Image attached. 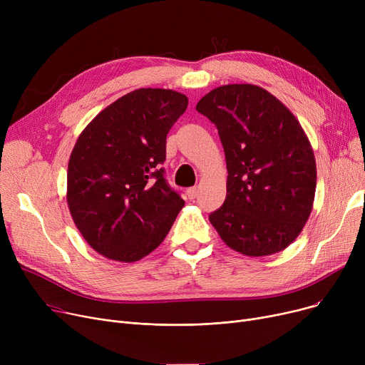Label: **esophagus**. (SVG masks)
I'll return each mask as SVG.
<instances>
[{
  "label": "esophagus",
  "instance_id": "esophagus-1",
  "mask_svg": "<svg viewBox=\"0 0 365 365\" xmlns=\"http://www.w3.org/2000/svg\"><path fill=\"white\" fill-rule=\"evenodd\" d=\"M186 194H187V197H189L190 200L197 198V195H198V187H197V186H194V187H189V189L186 190Z\"/></svg>",
  "mask_w": 365,
  "mask_h": 365
}]
</instances>
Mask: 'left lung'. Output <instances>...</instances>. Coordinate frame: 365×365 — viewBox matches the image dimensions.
Instances as JSON below:
<instances>
[{"label":"left lung","instance_id":"left-lung-1","mask_svg":"<svg viewBox=\"0 0 365 365\" xmlns=\"http://www.w3.org/2000/svg\"><path fill=\"white\" fill-rule=\"evenodd\" d=\"M197 110L217 127L227 168L226 200L210 222L241 255L284 250L309 219L317 187L314 150L302 125L253 84L217 87Z\"/></svg>","mask_w":365,"mask_h":365}]
</instances>
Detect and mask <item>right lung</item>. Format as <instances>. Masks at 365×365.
<instances>
[{
	"mask_svg": "<svg viewBox=\"0 0 365 365\" xmlns=\"http://www.w3.org/2000/svg\"><path fill=\"white\" fill-rule=\"evenodd\" d=\"M187 98L139 88L105 108L80 134L68 164V205L99 255L138 262L164 241L185 201L164 178L165 139Z\"/></svg>",
	"mask_w": 365,
	"mask_h": 365,
	"instance_id": "add662e5",
	"label": "right lung"
}]
</instances>
